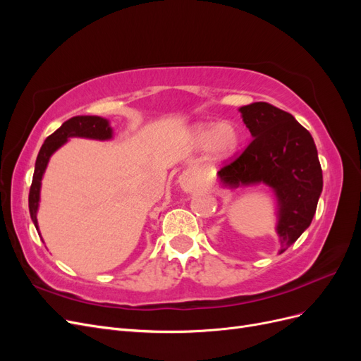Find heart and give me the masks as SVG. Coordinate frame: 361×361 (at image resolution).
<instances>
[{
	"label": "heart",
	"instance_id": "heart-1",
	"mask_svg": "<svg viewBox=\"0 0 361 361\" xmlns=\"http://www.w3.org/2000/svg\"><path fill=\"white\" fill-rule=\"evenodd\" d=\"M190 141L195 149L206 150L212 162H224L241 147L243 134L233 122L197 123L190 130Z\"/></svg>",
	"mask_w": 361,
	"mask_h": 361
}]
</instances>
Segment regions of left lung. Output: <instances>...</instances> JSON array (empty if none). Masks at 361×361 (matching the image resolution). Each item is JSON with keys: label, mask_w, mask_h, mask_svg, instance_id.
Listing matches in <instances>:
<instances>
[{"label": "left lung", "mask_w": 361, "mask_h": 361, "mask_svg": "<svg viewBox=\"0 0 361 361\" xmlns=\"http://www.w3.org/2000/svg\"><path fill=\"white\" fill-rule=\"evenodd\" d=\"M253 141L218 171L224 188L264 183L277 199L280 251L288 250L313 220L322 192V169L313 137L295 117L268 102L239 108Z\"/></svg>", "instance_id": "1"}]
</instances>
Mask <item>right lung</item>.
<instances>
[{
    "label": "right lung",
    "mask_w": 361,
    "mask_h": 361,
    "mask_svg": "<svg viewBox=\"0 0 361 361\" xmlns=\"http://www.w3.org/2000/svg\"><path fill=\"white\" fill-rule=\"evenodd\" d=\"M72 137H81V138H92V140H111L113 138V128L106 118L99 116H76L66 120L56 133L51 134L45 143L42 145L39 155L35 166V174H32V182L28 195V207L31 220L35 223L36 228L39 231L37 223V209L40 202V187H42V178L45 173L49 158L56 150H59L66 141ZM40 235V233H39Z\"/></svg>",
    "instance_id": "obj_1"
}]
</instances>
